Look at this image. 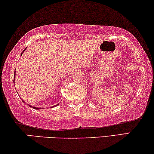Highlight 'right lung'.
I'll list each match as a JSON object with an SVG mask.
<instances>
[{
	"label": "right lung",
	"instance_id": "obj_1",
	"mask_svg": "<svg viewBox=\"0 0 154 154\" xmlns=\"http://www.w3.org/2000/svg\"><path fill=\"white\" fill-rule=\"evenodd\" d=\"M25 49H26V48H25ZM25 49L24 50H24H25ZM24 51H23V52H22V54H23V52H24ZM15 73H16V72H15ZM15 75H16V74H14V78H15ZM22 102H24L23 100H22ZM24 103H25V102H24ZM57 105H58V104H57ZM29 106H30V105H29ZM31 107H32V106H31ZM32 108H34V109H39V108H36V107H34V106H33V107H32Z\"/></svg>",
	"mask_w": 154,
	"mask_h": 154
}]
</instances>
